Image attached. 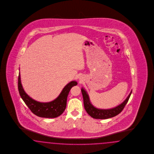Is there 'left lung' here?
<instances>
[{"label":"left lung","instance_id":"obj_1","mask_svg":"<svg viewBox=\"0 0 154 154\" xmlns=\"http://www.w3.org/2000/svg\"><path fill=\"white\" fill-rule=\"evenodd\" d=\"M81 92L83 96L84 107L86 111L90 116L96 119H107L116 116L117 115H119L126 106V103L128 102L131 94V93L129 95L128 98H126V100L116 107L109 109H100L94 107L91 104L89 100V96L87 93L85 91V90L82 89Z\"/></svg>","mask_w":154,"mask_h":154}]
</instances>
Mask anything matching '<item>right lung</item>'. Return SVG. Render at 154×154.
<instances>
[{
	"label": "right lung",
	"mask_w": 154,
	"mask_h": 154,
	"mask_svg": "<svg viewBox=\"0 0 154 154\" xmlns=\"http://www.w3.org/2000/svg\"><path fill=\"white\" fill-rule=\"evenodd\" d=\"M77 85V82L72 81L65 86L56 99L51 102L40 103L33 100L25 93L21 84L20 73L18 77L19 94L23 102L34 115L45 118H55L64 112L66 108L67 97L69 91L73 86Z\"/></svg>",
	"instance_id": "obj_1"
}]
</instances>
